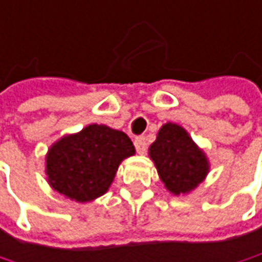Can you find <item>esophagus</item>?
<instances>
[{
	"label": "esophagus",
	"instance_id": "1",
	"mask_svg": "<svg viewBox=\"0 0 262 262\" xmlns=\"http://www.w3.org/2000/svg\"><path fill=\"white\" fill-rule=\"evenodd\" d=\"M135 147H136V151L139 155H144L145 150H147V139H145V136H136L135 138Z\"/></svg>",
	"mask_w": 262,
	"mask_h": 262
}]
</instances>
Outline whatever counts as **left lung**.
Wrapping results in <instances>:
<instances>
[{
    "mask_svg": "<svg viewBox=\"0 0 262 262\" xmlns=\"http://www.w3.org/2000/svg\"><path fill=\"white\" fill-rule=\"evenodd\" d=\"M148 155L166 190L177 196L195 190L210 171L202 148L176 123H166L159 129Z\"/></svg>",
    "mask_w": 262,
    "mask_h": 262,
    "instance_id": "obj_1",
    "label": "left lung"
}]
</instances>
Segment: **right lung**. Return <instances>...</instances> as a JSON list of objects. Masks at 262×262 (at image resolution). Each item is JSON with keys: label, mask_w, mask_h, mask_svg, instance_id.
<instances>
[{"label": "right lung", "mask_w": 262, "mask_h": 262, "mask_svg": "<svg viewBox=\"0 0 262 262\" xmlns=\"http://www.w3.org/2000/svg\"><path fill=\"white\" fill-rule=\"evenodd\" d=\"M135 155L130 138L105 124L64 135L46 153V180L60 195L90 202L105 195L120 163Z\"/></svg>", "instance_id": "add662e5"}]
</instances>
